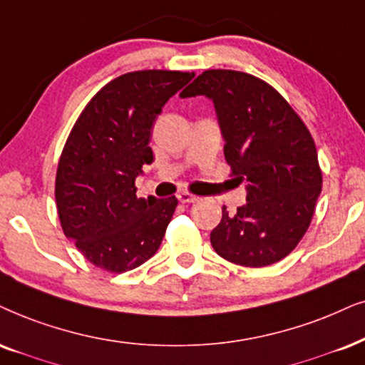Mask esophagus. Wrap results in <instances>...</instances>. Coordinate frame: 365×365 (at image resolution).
Listing matches in <instances>:
<instances>
[{"mask_svg":"<svg viewBox=\"0 0 365 365\" xmlns=\"http://www.w3.org/2000/svg\"><path fill=\"white\" fill-rule=\"evenodd\" d=\"M177 198H178L180 202H182V204H192V202H197L198 200V197L192 195V193H188V192H180L178 195H177Z\"/></svg>","mask_w":365,"mask_h":365,"instance_id":"34e87169","label":"esophagus"}]
</instances>
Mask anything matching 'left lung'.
Here are the masks:
<instances>
[{
  "label": "left lung",
  "mask_w": 365,
  "mask_h": 365,
  "mask_svg": "<svg viewBox=\"0 0 365 365\" xmlns=\"http://www.w3.org/2000/svg\"><path fill=\"white\" fill-rule=\"evenodd\" d=\"M195 96L214 103L225 161L239 183L247 182L246 204L234 215L224 207L212 247L247 267L281 261L302 241L322 192L310 131L279 92L251 73L205 71L180 98Z\"/></svg>",
  "instance_id": "left-lung-1"
}]
</instances>
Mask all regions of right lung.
Segmentation results:
<instances>
[{
	"mask_svg": "<svg viewBox=\"0 0 365 365\" xmlns=\"http://www.w3.org/2000/svg\"><path fill=\"white\" fill-rule=\"evenodd\" d=\"M192 79L177 71L128 72L106 84L73 124L55 200L63 234L101 269L124 273L158 251L178 200L138 198L135 180L153 161L156 118Z\"/></svg>",
	"mask_w": 365,
	"mask_h": 365,
	"instance_id": "1",
	"label": "right lung"
}]
</instances>
